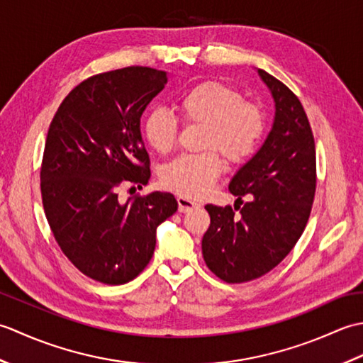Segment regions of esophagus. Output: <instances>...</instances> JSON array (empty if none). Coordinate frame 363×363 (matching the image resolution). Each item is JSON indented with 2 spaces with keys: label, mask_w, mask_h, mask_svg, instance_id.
I'll use <instances>...</instances> for the list:
<instances>
[{
  "label": "esophagus",
  "mask_w": 363,
  "mask_h": 363,
  "mask_svg": "<svg viewBox=\"0 0 363 363\" xmlns=\"http://www.w3.org/2000/svg\"><path fill=\"white\" fill-rule=\"evenodd\" d=\"M177 207H179V212L186 213V212H190L194 209H198L199 204L195 203V201H191V199H189V198L177 196Z\"/></svg>",
  "instance_id": "obj_1"
}]
</instances>
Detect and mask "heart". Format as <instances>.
I'll return each instance as SVG.
<instances>
[{
    "label": "heart",
    "instance_id": "heart-1",
    "mask_svg": "<svg viewBox=\"0 0 363 363\" xmlns=\"http://www.w3.org/2000/svg\"><path fill=\"white\" fill-rule=\"evenodd\" d=\"M177 107L184 120L203 125L201 154H182L162 169V184L184 198H203L220 177L225 162L243 164L257 151L265 134L262 106L243 99L242 91L229 84L207 79L181 95ZM179 123L165 109H152L143 120V137L154 151H173Z\"/></svg>",
    "mask_w": 363,
    "mask_h": 363
}]
</instances>
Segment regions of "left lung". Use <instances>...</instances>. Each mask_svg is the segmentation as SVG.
Here are the masks:
<instances>
[{
    "mask_svg": "<svg viewBox=\"0 0 363 363\" xmlns=\"http://www.w3.org/2000/svg\"><path fill=\"white\" fill-rule=\"evenodd\" d=\"M274 98L273 129L265 143L229 184L237 202L207 204L211 226L203 257L228 284L248 282L272 272L304 233L317 189V156L311 123L298 96L269 73L259 70ZM237 210L241 212L235 214Z\"/></svg>",
    "mask_w": 363,
    "mask_h": 363,
    "instance_id": "obj_1",
    "label": "left lung"
}]
</instances>
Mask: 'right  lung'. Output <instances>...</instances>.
I'll use <instances>...</instances> for the list:
<instances>
[{
  "instance_id": "right-lung-1",
  "label": "right lung",
  "mask_w": 363,
  "mask_h": 363,
  "mask_svg": "<svg viewBox=\"0 0 363 363\" xmlns=\"http://www.w3.org/2000/svg\"><path fill=\"white\" fill-rule=\"evenodd\" d=\"M165 84L167 73L150 67L94 74L65 96L50 125L40 167L45 215L67 259L94 281L120 285L140 274L157 226L177 211L162 191L118 199L121 186L148 184L140 118Z\"/></svg>"
}]
</instances>
